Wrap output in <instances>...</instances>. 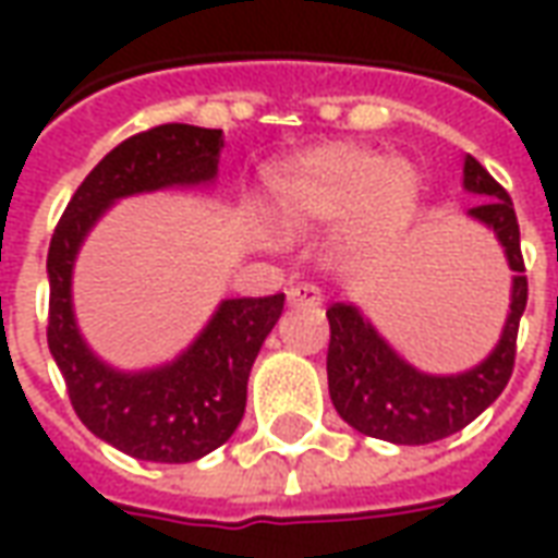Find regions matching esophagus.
<instances>
[{
    "instance_id": "esophagus-1",
    "label": "esophagus",
    "mask_w": 558,
    "mask_h": 558,
    "mask_svg": "<svg viewBox=\"0 0 558 558\" xmlns=\"http://www.w3.org/2000/svg\"><path fill=\"white\" fill-rule=\"evenodd\" d=\"M287 299H290V304H319L323 302V292L314 283H299V287L287 290Z\"/></svg>"
}]
</instances>
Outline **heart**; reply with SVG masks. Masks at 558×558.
Listing matches in <instances>:
<instances>
[{
    "label": "heart",
    "mask_w": 558,
    "mask_h": 558,
    "mask_svg": "<svg viewBox=\"0 0 558 558\" xmlns=\"http://www.w3.org/2000/svg\"><path fill=\"white\" fill-rule=\"evenodd\" d=\"M418 199V175L374 148L331 143L280 163L268 175L266 208L287 223H326L350 215L364 235H395Z\"/></svg>",
    "instance_id": "heart-1"
}]
</instances>
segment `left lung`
Wrapping results in <instances>:
<instances>
[{
  "instance_id": "left-lung-1",
  "label": "left lung",
  "mask_w": 558,
  "mask_h": 558,
  "mask_svg": "<svg viewBox=\"0 0 558 558\" xmlns=\"http://www.w3.org/2000/svg\"><path fill=\"white\" fill-rule=\"evenodd\" d=\"M463 187L484 196L481 206L469 208V215L496 232L514 271L511 314L505 319L502 338L496 350L466 374L427 376L403 362L352 304H331L326 311L331 326L328 395L340 418L364 436L395 445L445 439L478 418L514 374L517 328L529 295L514 203L472 155H466L463 163Z\"/></svg>"
}]
</instances>
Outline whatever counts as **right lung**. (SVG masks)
<instances>
[{"instance_id":"obj_1","label":"right lung","mask_w":558,"mask_h":558,"mask_svg":"<svg viewBox=\"0 0 558 558\" xmlns=\"http://www.w3.org/2000/svg\"><path fill=\"white\" fill-rule=\"evenodd\" d=\"M223 134L218 128H148L122 140L83 179L56 223L47 254V343L65 376L77 418L104 442L155 463H191L230 439L244 415L247 376L283 311V292L230 299L172 364L119 374L80 338L71 311V268L86 232L119 196L172 184L211 182Z\"/></svg>"}]
</instances>
